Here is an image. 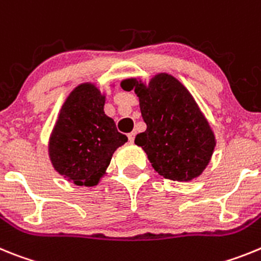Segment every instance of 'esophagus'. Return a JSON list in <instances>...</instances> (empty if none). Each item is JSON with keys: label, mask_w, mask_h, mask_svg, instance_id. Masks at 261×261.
I'll list each match as a JSON object with an SVG mask.
<instances>
[{"label": "esophagus", "mask_w": 261, "mask_h": 261, "mask_svg": "<svg viewBox=\"0 0 261 261\" xmlns=\"http://www.w3.org/2000/svg\"><path fill=\"white\" fill-rule=\"evenodd\" d=\"M127 138H128V140H130V142H134V139H135V133H128L127 134Z\"/></svg>", "instance_id": "1"}]
</instances>
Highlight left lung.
I'll use <instances>...</instances> for the list:
<instances>
[{"label": "left lung", "mask_w": 261, "mask_h": 261, "mask_svg": "<svg viewBox=\"0 0 261 261\" xmlns=\"http://www.w3.org/2000/svg\"><path fill=\"white\" fill-rule=\"evenodd\" d=\"M121 87L139 97L147 130L138 134L135 144L153 169L173 181L198 177L210 163L215 137L189 90L168 73L155 74L148 84L126 79Z\"/></svg>", "instance_id": "8db88e82"}]
</instances>
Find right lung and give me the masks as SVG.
I'll use <instances>...</instances> for the list:
<instances>
[{
	"label": "right lung",
	"instance_id": "1",
	"mask_svg": "<svg viewBox=\"0 0 261 261\" xmlns=\"http://www.w3.org/2000/svg\"><path fill=\"white\" fill-rule=\"evenodd\" d=\"M103 105L105 94L94 84H80L63 103L49 137L54 168L79 187L98 184L115 149L127 142L105 114Z\"/></svg>",
	"mask_w": 261,
	"mask_h": 261
}]
</instances>
